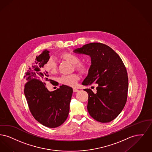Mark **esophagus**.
Listing matches in <instances>:
<instances>
[{
  "mask_svg": "<svg viewBox=\"0 0 152 152\" xmlns=\"http://www.w3.org/2000/svg\"><path fill=\"white\" fill-rule=\"evenodd\" d=\"M78 89H77V88H73V92L74 93H77V92H78Z\"/></svg>",
  "mask_w": 152,
  "mask_h": 152,
  "instance_id": "esophagus-1",
  "label": "esophagus"
}]
</instances>
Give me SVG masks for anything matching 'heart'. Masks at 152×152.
I'll return each mask as SVG.
<instances>
[{
    "mask_svg": "<svg viewBox=\"0 0 152 152\" xmlns=\"http://www.w3.org/2000/svg\"><path fill=\"white\" fill-rule=\"evenodd\" d=\"M61 57L64 59H66L67 61L74 65V67L76 69L79 71H85L87 69V66L84 63L79 62L80 58L78 56L75 54L70 53H65L62 54ZM45 69L48 73L54 74L57 72V63L56 60L51 58L48 61L45 65ZM80 78V76L78 74H72L69 75H63L59 78V82L67 86H76L78 80Z\"/></svg>",
    "mask_w": 152,
    "mask_h": 152,
    "instance_id": "b5f03b06",
    "label": "heart"
}]
</instances>
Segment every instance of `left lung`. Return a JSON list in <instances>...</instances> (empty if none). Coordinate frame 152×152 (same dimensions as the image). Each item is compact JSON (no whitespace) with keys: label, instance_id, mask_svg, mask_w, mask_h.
I'll use <instances>...</instances> for the list:
<instances>
[{"label":"left lung","instance_id":"obj_1","mask_svg":"<svg viewBox=\"0 0 152 152\" xmlns=\"http://www.w3.org/2000/svg\"><path fill=\"white\" fill-rule=\"evenodd\" d=\"M91 58V66L83 86L97 83L96 93L90 88L87 110L93 119L101 123H108L115 119L126 104L128 89V78L126 67L119 55L105 44L93 42L73 50Z\"/></svg>","mask_w":152,"mask_h":152}]
</instances>
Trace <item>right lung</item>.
Listing matches in <instances>:
<instances>
[{
	"instance_id": "right-lung-1",
	"label": "right lung",
	"mask_w": 152,
	"mask_h": 152,
	"mask_svg": "<svg viewBox=\"0 0 152 152\" xmlns=\"http://www.w3.org/2000/svg\"><path fill=\"white\" fill-rule=\"evenodd\" d=\"M49 53L45 50L36 56L26 73L24 95L34 118L43 126L56 128L68 116L73 88L62 85L53 91L47 89L46 82L52 80L43 67L50 58Z\"/></svg>"
}]
</instances>
